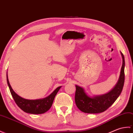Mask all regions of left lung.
Returning a JSON list of instances; mask_svg holds the SVG:
<instances>
[{
    "label": "left lung",
    "mask_w": 133,
    "mask_h": 133,
    "mask_svg": "<svg viewBox=\"0 0 133 133\" xmlns=\"http://www.w3.org/2000/svg\"><path fill=\"white\" fill-rule=\"evenodd\" d=\"M122 57V65L120 76L116 86L109 92L93 97L88 96L82 87L76 85L75 102L77 108L86 113H99L106 110L116 101L122 92L125 82V58L121 52Z\"/></svg>",
    "instance_id": "obj_1"
}]
</instances>
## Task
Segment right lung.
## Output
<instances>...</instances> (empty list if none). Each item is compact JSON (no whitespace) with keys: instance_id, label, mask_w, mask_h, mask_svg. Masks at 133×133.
<instances>
[{"instance_id":"add662e5","label":"right lung","mask_w":133,"mask_h":133,"mask_svg":"<svg viewBox=\"0 0 133 133\" xmlns=\"http://www.w3.org/2000/svg\"><path fill=\"white\" fill-rule=\"evenodd\" d=\"M7 81L11 95L17 105L25 113L33 114H43L48 111L51 108L55 97L61 87H58L49 96L45 98L37 99H27L17 95L14 91L9 82L7 74Z\"/></svg>"}]
</instances>
